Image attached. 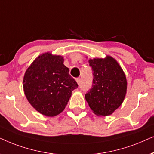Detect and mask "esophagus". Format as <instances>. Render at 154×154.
<instances>
[{
	"instance_id": "esophagus-1",
	"label": "esophagus",
	"mask_w": 154,
	"mask_h": 154,
	"mask_svg": "<svg viewBox=\"0 0 154 154\" xmlns=\"http://www.w3.org/2000/svg\"><path fill=\"white\" fill-rule=\"evenodd\" d=\"M80 80H81L80 77H77V78L76 79V81H77V82L78 85H79V83H80Z\"/></svg>"
}]
</instances>
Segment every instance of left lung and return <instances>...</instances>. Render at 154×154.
I'll use <instances>...</instances> for the list:
<instances>
[{"label": "left lung", "mask_w": 154, "mask_h": 154, "mask_svg": "<svg viewBox=\"0 0 154 154\" xmlns=\"http://www.w3.org/2000/svg\"><path fill=\"white\" fill-rule=\"evenodd\" d=\"M93 71L92 87L85 94L89 107L99 116L111 115L125 97L127 79L123 70L113 58L89 60Z\"/></svg>", "instance_id": "1"}]
</instances>
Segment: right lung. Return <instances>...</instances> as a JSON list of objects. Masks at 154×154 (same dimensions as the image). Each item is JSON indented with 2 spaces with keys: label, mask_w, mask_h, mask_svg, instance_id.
<instances>
[{
  "label": "right lung",
  "mask_w": 154,
  "mask_h": 154,
  "mask_svg": "<svg viewBox=\"0 0 154 154\" xmlns=\"http://www.w3.org/2000/svg\"><path fill=\"white\" fill-rule=\"evenodd\" d=\"M63 62L62 56L43 53L24 74L23 88L28 101L46 116L53 117L62 112L72 91L78 87Z\"/></svg>",
  "instance_id": "add662e5"
}]
</instances>
